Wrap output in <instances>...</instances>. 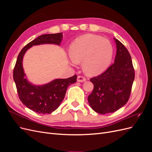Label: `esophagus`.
<instances>
[{
  "mask_svg": "<svg viewBox=\"0 0 152 152\" xmlns=\"http://www.w3.org/2000/svg\"><path fill=\"white\" fill-rule=\"evenodd\" d=\"M77 80V82H85L86 80V79L85 77H82V76H78Z\"/></svg>",
  "mask_w": 152,
  "mask_h": 152,
  "instance_id": "1",
  "label": "esophagus"
}]
</instances>
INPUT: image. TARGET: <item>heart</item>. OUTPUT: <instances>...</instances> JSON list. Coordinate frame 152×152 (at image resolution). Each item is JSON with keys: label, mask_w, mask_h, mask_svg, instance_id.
<instances>
[{"label": "heart", "mask_w": 152, "mask_h": 152, "mask_svg": "<svg viewBox=\"0 0 152 152\" xmlns=\"http://www.w3.org/2000/svg\"><path fill=\"white\" fill-rule=\"evenodd\" d=\"M113 52L112 44L109 40L93 34L79 37L69 49L72 63L82 62L84 72L90 76L98 75L106 70L111 63Z\"/></svg>", "instance_id": "b5f03b06"}]
</instances>
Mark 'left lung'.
Segmentation results:
<instances>
[{
    "label": "left lung",
    "mask_w": 152,
    "mask_h": 152,
    "mask_svg": "<svg viewBox=\"0 0 152 152\" xmlns=\"http://www.w3.org/2000/svg\"><path fill=\"white\" fill-rule=\"evenodd\" d=\"M117 53L115 61L102 74L91 78L94 89L88 96L93 110L100 114L113 113L128 102L134 80V70L126 48L115 39Z\"/></svg>",
    "instance_id": "left-lung-1"
}]
</instances>
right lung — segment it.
Listing matches in <instances>:
<instances>
[{"label":"right lung","mask_w":152,"mask_h":152,"mask_svg":"<svg viewBox=\"0 0 152 152\" xmlns=\"http://www.w3.org/2000/svg\"><path fill=\"white\" fill-rule=\"evenodd\" d=\"M63 34H44L26 44L18 54L13 70L18 96L27 108L38 113H50L56 110L65 98L68 87L77 81L75 75L68 79H58L42 86H35L28 81L23 68V58L33 45L53 44L60 45Z\"/></svg>","instance_id":"1"}]
</instances>
